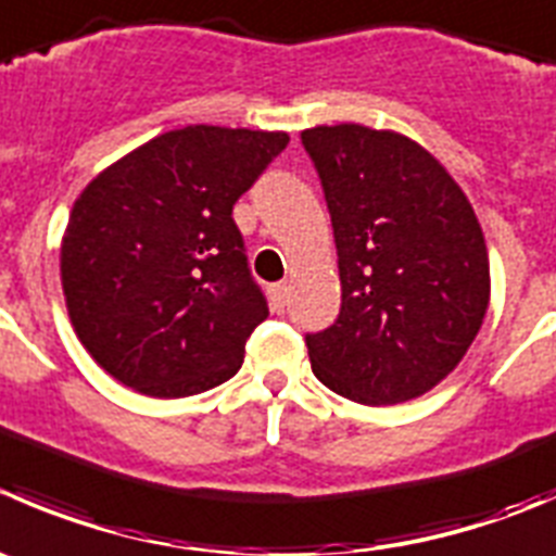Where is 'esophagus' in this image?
<instances>
[{
	"label": "esophagus",
	"mask_w": 556,
	"mask_h": 556,
	"mask_svg": "<svg viewBox=\"0 0 556 556\" xmlns=\"http://www.w3.org/2000/svg\"><path fill=\"white\" fill-rule=\"evenodd\" d=\"M268 295H271V309L274 312H282L285 309V301H288V282L271 285Z\"/></svg>",
	"instance_id": "obj_1"
}]
</instances>
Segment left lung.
Wrapping results in <instances>:
<instances>
[{
    "label": "left lung",
    "mask_w": 556,
    "mask_h": 556,
    "mask_svg": "<svg viewBox=\"0 0 556 556\" xmlns=\"http://www.w3.org/2000/svg\"><path fill=\"white\" fill-rule=\"evenodd\" d=\"M331 214L342 306L306 333L323 386L396 404L465 358L489 306L481 225L448 170L415 141L361 124L301 132Z\"/></svg>",
    "instance_id": "left-lung-1"
}]
</instances>
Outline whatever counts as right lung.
<instances>
[{"mask_svg":"<svg viewBox=\"0 0 556 556\" xmlns=\"http://www.w3.org/2000/svg\"><path fill=\"white\" fill-rule=\"evenodd\" d=\"M288 141L192 124L80 192L62 241L64 301L84 348L122 386L179 399L241 369L268 304L233 206Z\"/></svg>","mask_w":556,"mask_h":556,"instance_id":"1","label":"right lung"}]
</instances>
